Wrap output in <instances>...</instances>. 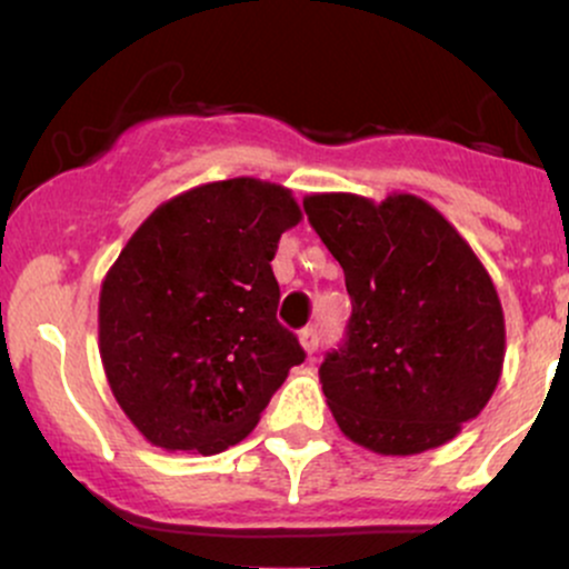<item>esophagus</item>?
<instances>
[{"mask_svg":"<svg viewBox=\"0 0 569 569\" xmlns=\"http://www.w3.org/2000/svg\"><path fill=\"white\" fill-rule=\"evenodd\" d=\"M299 345H302V350L307 352V356H312V352L318 350V329H302L299 331Z\"/></svg>","mask_w":569,"mask_h":569,"instance_id":"34e87169","label":"esophagus"}]
</instances>
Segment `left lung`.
I'll return each mask as SVG.
<instances>
[{"instance_id": "8db88e82", "label": "left lung", "mask_w": 569, "mask_h": 569, "mask_svg": "<svg viewBox=\"0 0 569 569\" xmlns=\"http://www.w3.org/2000/svg\"><path fill=\"white\" fill-rule=\"evenodd\" d=\"M305 211L352 299L348 339L318 371L339 430L385 457L443 447L502 375L506 316L487 267L417 194L316 192Z\"/></svg>"}]
</instances>
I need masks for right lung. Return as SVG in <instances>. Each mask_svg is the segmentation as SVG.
Segmentation results:
<instances>
[{
  "mask_svg": "<svg viewBox=\"0 0 569 569\" xmlns=\"http://www.w3.org/2000/svg\"><path fill=\"white\" fill-rule=\"evenodd\" d=\"M302 221L291 189L238 176L154 208L109 267L98 352L128 420L166 452L219 455L243 441L291 367L272 257Z\"/></svg>",
  "mask_w": 569,
  "mask_h": 569,
  "instance_id": "add662e5",
  "label": "right lung"
}]
</instances>
